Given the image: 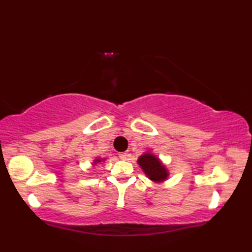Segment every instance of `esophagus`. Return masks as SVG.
Segmentation results:
<instances>
[{
    "label": "esophagus",
    "instance_id": "1",
    "mask_svg": "<svg viewBox=\"0 0 252 252\" xmlns=\"http://www.w3.org/2000/svg\"><path fill=\"white\" fill-rule=\"evenodd\" d=\"M127 156H129V154H127L126 152H123V153H120V154H119V157H120V159H122V160H126Z\"/></svg>",
    "mask_w": 252,
    "mask_h": 252
}]
</instances>
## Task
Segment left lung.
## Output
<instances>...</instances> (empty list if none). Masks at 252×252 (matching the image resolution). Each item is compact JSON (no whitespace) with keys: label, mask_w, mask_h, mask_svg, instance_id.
Instances as JSON below:
<instances>
[{"label":"left lung","mask_w":252,"mask_h":252,"mask_svg":"<svg viewBox=\"0 0 252 252\" xmlns=\"http://www.w3.org/2000/svg\"><path fill=\"white\" fill-rule=\"evenodd\" d=\"M144 172L154 182H162L168 178V172L160 160L151 153H146L137 160Z\"/></svg>","instance_id":"left-lung-1"}]
</instances>
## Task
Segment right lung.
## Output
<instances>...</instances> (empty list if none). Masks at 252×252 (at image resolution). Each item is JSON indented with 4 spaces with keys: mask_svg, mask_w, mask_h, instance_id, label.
<instances>
[{
    "mask_svg": "<svg viewBox=\"0 0 252 252\" xmlns=\"http://www.w3.org/2000/svg\"><path fill=\"white\" fill-rule=\"evenodd\" d=\"M101 160H104V159H96L95 161H94V163H98V162H100V161H101Z\"/></svg>",
    "mask_w": 252,
    "mask_h": 252,
    "instance_id": "add662e5",
    "label": "right lung"
}]
</instances>
